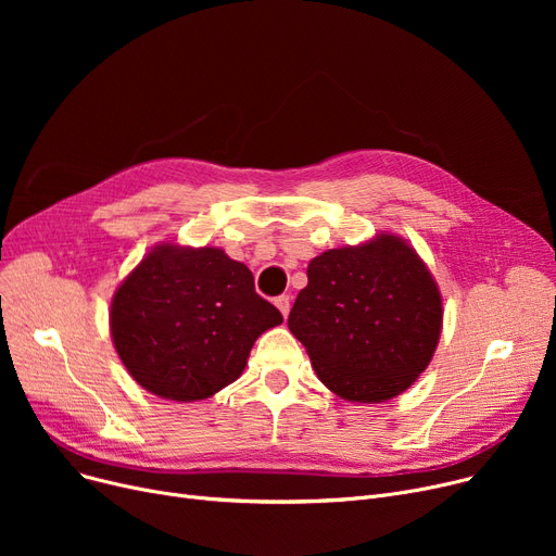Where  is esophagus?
<instances>
[{
    "mask_svg": "<svg viewBox=\"0 0 556 556\" xmlns=\"http://www.w3.org/2000/svg\"><path fill=\"white\" fill-rule=\"evenodd\" d=\"M275 304H277V308L281 311V315H283V317H288V311H290V298H288V295H279V298L275 300Z\"/></svg>",
    "mask_w": 556,
    "mask_h": 556,
    "instance_id": "obj_1",
    "label": "esophagus"
}]
</instances>
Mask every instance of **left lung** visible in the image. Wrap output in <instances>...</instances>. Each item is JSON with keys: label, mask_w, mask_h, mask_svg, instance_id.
I'll list each match as a JSON object with an SVG mask.
<instances>
[{"label": "left lung", "mask_w": 556, "mask_h": 556, "mask_svg": "<svg viewBox=\"0 0 556 556\" xmlns=\"http://www.w3.org/2000/svg\"><path fill=\"white\" fill-rule=\"evenodd\" d=\"M288 329L315 374L346 401L381 403L410 388L442 331V298L426 263L392 233L308 263Z\"/></svg>", "instance_id": "8db88e82"}]
</instances>
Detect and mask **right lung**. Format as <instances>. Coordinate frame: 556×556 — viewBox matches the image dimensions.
Listing matches in <instances>:
<instances>
[{
	"label": "right lung",
	"mask_w": 556,
	"mask_h": 556,
	"mask_svg": "<svg viewBox=\"0 0 556 556\" xmlns=\"http://www.w3.org/2000/svg\"><path fill=\"white\" fill-rule=\"evenodd\" d=\"M283 323L243 263L218 248L157 245L114 293L110 329L135 381L200 401L237 381L254 340Z\"/></svg>",
	"instance_id": "1"
}]
</instances>
